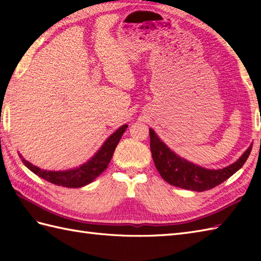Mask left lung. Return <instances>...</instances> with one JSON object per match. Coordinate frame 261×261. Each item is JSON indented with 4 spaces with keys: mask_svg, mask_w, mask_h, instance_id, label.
Masks as SVG:
<instances>
[{
    "mask_svg": "<svg viewBox=\"0 0 261 261\" xmlns=\"http://www.w3.org/2000/svg\"><path fill=\"white\" fill-rule=\"evenodd\" d=\"M149 135L152 159L160 176L170 185L194 192L211 190L228 179L247 162L252 149V145H250L242 156L228 167L207 169L178 156L166 146L152 129H149Z\"/></svg>",
    "mask_w": 261,
    "mask_h": 261,
    "instance_id": "1",
    "label": "left lung"
}]
</instances>
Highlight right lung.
<instances>
[{
    "label": "right lung",
    "mask_w": 261,
    "mask_h": 261,
    "mask_svg": "<svg viewBox=\"0 0 261 261\" xmlns=\"http://www.w3.org/2000/svg\"><path fill=\"white\" fill-rule=\"evenodd\" d=\"M127 124L120 126L118 130L113 132L107 140L104 141L102 147L98 149L95 154L86 163L79 166V167L66 169V170H46L37 167L28 162L20 154L22 163L25 167L29 168L33 174L38 175L41 178L46 179L55 185L68 187V188H79L87 184H90L97 176L101 175L103 171L108 168L111 158L113 156L116 146L121 139L122 135L126 130Z\"/></svg>",
    "instance_id": "1"
}]
</instances>
